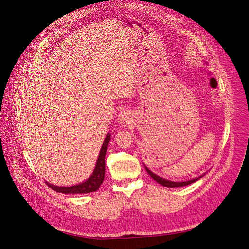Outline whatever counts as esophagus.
<instances>
[{
	"instance_id": "1",
	"label": "esophagus",
	"mask_w": 249,
	"mask_h": 249,
	"mask_svg": "<svg viewBox=\"0 0 249 249\" xmlns=\"http://www.w3.org/2000/svg\"><path fill=\"white\" fill-rule=\"evenodd\" d=\"M118 121L122 125H127L131 122V116L127 112H121L119 114V117H118Z\"/></svg>"
}]
</instances>
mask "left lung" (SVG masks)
Listing matches in <instances>:
<instances>
[{
  "mask_svg": "<svg viewBox=\"0 0 249 249\" xmlns=\"http://www.w3.org/2000/svg\"><path fill=\"white\" fill-rule=\"evenodd\" d=\"M144 167H145V169H146V172H147V174L155 180V181H158L160 185H161V186H163V187H167V188H178V187H184V186H188V185H191V184H193V182H195V181H197L198 179H200L202 177H204V175H201L200 177H197V178H193V179H190V180H187V181H172V180H168V179H165V178H161V177H160V176H158V175H155L154 173H152L150 169L147 167V166H145L144 165Z\"/></svg>",
  "mask_w": 249,
  "mask_h": 249,
  "instance_id": "left-lung-1",
  "label": "left lung"
}]
</instances>
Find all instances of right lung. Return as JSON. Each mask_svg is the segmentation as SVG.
Listing matches in <instances>:
<instances>
[{
  "mask_svg": "<svg viewBox=\"0 0 249 249\" xmlns=\"http://www.w3.org/2000/svg\"><path fill=\"white\" fill-rule=\"evenodd\" d=\"M110 139H111V134L108 133L103 142V145L101 147L98 160L96 162V166L94 168V172L88 179L81 182V184L71 186V187L53 186L51 184H48L47 181H46V185L52 190L62 194H87V193L97 191L102 185L105 178V156H106Z\"/></svg>",
  "mask_w": 249,
  "mask_h": 249,
  "instance_id": "obj_1",
  "label": "right lung"
}]
</instances>
